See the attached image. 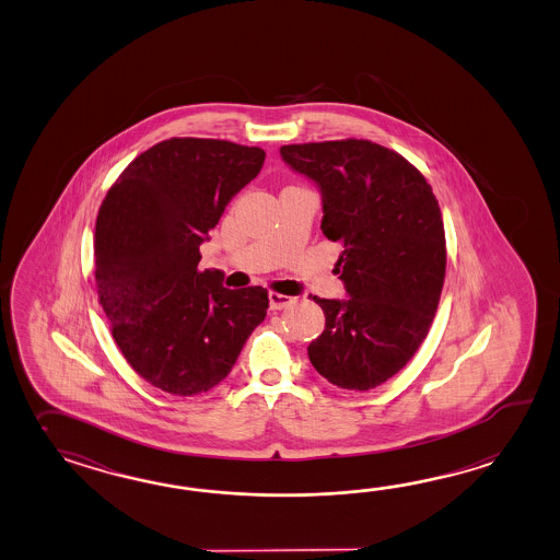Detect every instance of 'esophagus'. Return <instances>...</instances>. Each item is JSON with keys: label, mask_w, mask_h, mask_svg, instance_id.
I'll use <instances>...</instances> for the list:
<instances>
[{"label": "esophagus", "mask_w": 560, "mask_h": 560, "mask_svg": "<svg viewBox=\"0 0 560 560\" xmlns=\"http://www.w3.org/2000/svg\"><path fill=\"white\" fill-rule=\"evenodd\" d=\"M293 303V298H289V295H283V293H277V291H271L269 293V305H271V310H285Z\"/></svg>", "instance_id": "esophagus-1"}]
</instances>
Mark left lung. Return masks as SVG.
Masks as SVG:
<instances>
[{"instance_id":"obj_1","label":"left lung","mask_w":560,"mask_h":560,"mask_svg":"<svg viewBox=\"0 0 560 560\" xmlns=\"http://www.w3.org/2000/svg\"><path fill=\"white\" fill-rule=\"evenodd\" d=\"M281 156L322 188V231L343 249L336 269L349 298H313L325 329L311 363L343 389L382 386L422 346L442 295L446 235L432 187L372 140L287 144Z\"/></svg>"}]
</instances>
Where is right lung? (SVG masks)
Returning <instances> with one entry per match:
<instances>
[{
    "label": "right lung",
    "mask_w": 560,
    "mask_h": 560,
    "mask_svg": "<svg viewBox=\"0 0 560 560\" xmlns=\"http://www.w3.org/2000/svg\"><path fill=\"white\" fill-rule=\"evenodd\" d=\"M265 150L168 138L138 154L100 205L98 301L130 368L173 396L219 386L269 307L262 287L226 289L199 247L261 171Z\"/></svg>",
    "instance_id": "1"
}]
</instances>
